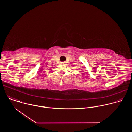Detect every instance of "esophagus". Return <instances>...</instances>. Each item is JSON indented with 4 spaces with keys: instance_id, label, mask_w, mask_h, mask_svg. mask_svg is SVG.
Here are the masks:
<instances>
[{
    "instance_id": "1",
    "label": "esophagus",
    "mask_w": 132,
    "mask_h": 132,
    "mask_svg": "<svg viewBox=\"0 0 132 132\" xmlns=\"http://www.w3.org/2000/svg\"><path fill=\"white\" fill-rule=\"evenodd\" d=\"M62 64H63V63H62Z\"/></svg>"
}]
</instances>
